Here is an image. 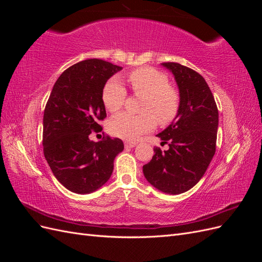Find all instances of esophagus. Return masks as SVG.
Returning a JSON list of instances; mask_svg holds the SVG:
<instances>
[{
	"instance_id": "34e87169",
	"label": "esophagus",
	"mask_w": 262,
	"mask_h": 262,
	"mask_svg": "<svg viewBox=\"0 0 262 262\" xmlns=\"http://www.w3.org/2000/svg\"><path fill=\"white\" fill-rule=\"evenodd\" d=\"M137 145V143L136 142H130V141H126L125 143H124V146H125V148H133L134 146Z\"/></svg>"
}]
</instances>
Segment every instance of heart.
<instances>
[{
    "mask_svg": "<svg viewBox=\"0 0 262 262\" xmlns=\"http://www.w3.org/2000/svg\"><path fill=\"white\" fill-rule=\"evenodd\" d=\"M132 91L143 96L141 113L136 116L122 113L112 118L109 131L124 140H136L141 134L154 129L156 121L168 124L176 118L179 110V95L168 84V78L152 68H141L130 74ZM126 90L124 85L114 77L109 80L102 91V102L109 113H116L124 105Z\"/></svg>",
    "mask_w": 262,
    "mask_h": 262,
    "instance_id": "1",
    "label": "heart"
}]
</instances>
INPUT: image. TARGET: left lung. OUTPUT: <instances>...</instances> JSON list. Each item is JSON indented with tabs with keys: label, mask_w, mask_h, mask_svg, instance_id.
Segmentation results:
<instances>
[{
	"label": "left lung",
	"mask_w": 262,
	"mask_h": 262,
	"mask_svg": "<svg viewBox=\"0 0 262 262\" xmlns=\"http://www.w3.org/2000/svg\"><path fill=\"white\" fill-rule=\"evenodd\" d=\"M175 77L179 110L171 123L157 134L169 148H154L143 166L150 185L167 194H180L195 186L215 154L219 112L209 85L195 71L179 63H162Z\"/></svg>",
	"instance_id": "1"
}]
</instances>
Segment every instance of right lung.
Segmentation results:
<instances>
[{"label": "right lung", "mask_w": 262, "mask_h": 262, "mask_svg": "<svg viewBox=\"0 0 262 262\" xmlns=\"http://www.w3.org/2000/svg\"><path fill=\"white\" fill-rule=\"evenodd\" d=\"M122 68L90 59L70 67L54 83L43 113V154L53 175L70 191L86 194L109 180L114 161L124 146L120 139L90 140L106 118L102 91Z\"/></svg>", "instance_id": "obj_1"}]
</instances>
